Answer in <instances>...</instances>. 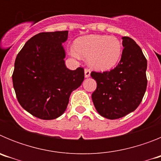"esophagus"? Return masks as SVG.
I'll use <instances>...</instances> for the list:
<instances>
[{
	"label": "esophagus",
	"mask_w": 161,
	"mask_h": 161,
	"mask_svg": "<svg viewBox=\"0 0 161 161\" xmlns=\"http://www.w3.org/2000/svg\"><path fill=\"white\" fill-rule=\"evenodd\" d=\"M90 70L89 68H85V77H89L90 76Z\"/></svg>",
	"instance_id": "1"
}]
</instances>
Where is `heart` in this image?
Instances as JSON below:
<instances>
[{
    "mask_svg": "<svg viewBox=\"0 0 161 161\" xmlns=\"http://www.w3.org/2000/svg\"><path fill=\"white\" fill-rule=\"evenodd\" d=\"M75 49L79 55L88 58L91 67L102 71L115 66L122 55L120 41L116 37L106 35H90L78 38ZM77 54L72 52L74 56Z\"/></svg>",
    "mask_w": 161,
    "mask_h": 161,
    "instance_id": "obj_1",
    "label": "heart"
}]
</instances>
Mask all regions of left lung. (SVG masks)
<instances>
[{
  "instance_id": "8db88e82",
  "label": "left lung",
  "mask_w": 161,
  "mask_h": 161,
  "mask_svg": "<svg viewBox=\"0 0 161 161\" xmlns=\"http://www.w3.org/2000/svg\"><path fill=\"white\" fill-rule=\"evenodd\" d=\"M124 47L118 65L110 71L91 72L97 81L92 100L102 117L117 119L134 111L147 89V59L130 37H123Z\"/></svg>"
}]
</instances>
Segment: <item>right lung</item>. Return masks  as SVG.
<instances>
[{
  "mask_svg": "<svg viewBox=\"0 0 161 161\" xmlns=\"http://www.w3.org/2000/svg\"><path fill=\"white\" fill-rule=\"evenodd\" d=\"M68 34L65 31L35 35L15 59L12 78L17 99L26 111L43 120L63 114L71 93L85 78L83 68L72 71L65 66L62 42Z\"/></svg>",
  "mask_w": 161,
  "mask_h": 161,
  "instance_id": "add662e5",
  "label": "right lung"
}]
</instances>
